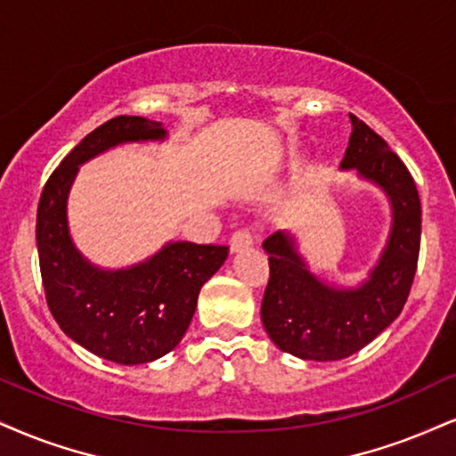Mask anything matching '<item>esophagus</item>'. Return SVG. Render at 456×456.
<instances>
[{
    "instance_id": "obj_1",
    "label": "esophagus",
    "mask_w": 456,
    "mask_h": 456,
    "mask_svg": "<svg viewBox=\"0 0 456 456\" xmlns=\"http://www.w3.org/2000/svg\"><path fill=\"white\" fill-rule=\"evenodd\" d=\"M251 245H254V232H251L249 228H240L230 237V249L232 251L249 249Z\"/></svg>"
}]
</instances>
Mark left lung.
<instances>
[{"label": "left lung", "mask_w": 456, "mask_h": 456, "mask_svg": "<svg viewBox=\"0 0 456 456\" xmlns=\"http://www.w3.org/2000/svg\"><path fill=\"white\" fill-rule=\"evenodd\" d=\"M353 133L340 168L379 185L389 196V240L370 279L338 289L308 271L289 232L264 240L271 279L262 300V323L281 351L313 362H338L370 345L400 317L420 249V199L400 156L365 122L351 114Z\"/></svg>", "instance_id": "left-lung-1"}]
</instances>
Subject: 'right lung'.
<instances>
[{"label":"right lung","instance_id":"1","mask_svg":"<svg viewBox=\"0 0 456 456\" xmlns=\"http://www.w3.org/2000/svg\"><path fill=\"white\" fill-rule=\"evenodd\" d=\"M162 122L116 116L61 160L37 205V254L50 313L61 330L94 355L122 365L154 362L183 338L202 285L222 268L226 245L167 243L125 271L84 260L67 228V194L82 162L128 142H159Z\"/></svg>","mask_w":456,"mask_h":456}]
</instances>
